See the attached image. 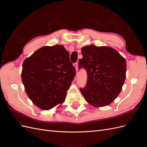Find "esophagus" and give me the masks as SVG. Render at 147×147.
<instances>
[{"label":"esophagus","mask_w":147,"mask_h":147,"mask_svg":"<svg viewBox=\"0 0 147 147\" xmlns=\"http://www.w3.org/2000/svg\"><path fill=\"white\" fill-rule=\"evenodd\" d=\"M74 66L75 68H76V71H77V70H78V63H77V62L75 63L74 64Z\"/></svg>","instance_id":"obj_1"}]
</instances>
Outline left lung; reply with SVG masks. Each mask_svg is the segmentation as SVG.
I'll return each instance as SVG.
<instances>
[{
  "mask_svg": "<svg viewBox=\"0 0 147 147\" xmlns=\"http://www.w3.org/2000/svg\"><path fill=\"white\" fill-rule=\"evenodd\" d=\"M79 68L84 67L87 82L80 90L85 100L94 107L109 105L116 98L126 79V62L115 49L91 45L84 47Z\"/></svg>",
  "mask_w": 147,
  "mask_h": 147,
  "instance_id": "8db88e82",
  "label": "left lung"
}]
</instances>
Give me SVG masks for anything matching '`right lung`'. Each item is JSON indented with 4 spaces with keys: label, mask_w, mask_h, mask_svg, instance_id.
<instances>
[{
    "label": "right lung",
    "mask_w": 147,
    "mask_h": 147,
    "mask_svg": "<svg viewBox=\"0 0 147 147\" xmlns=\"http://www.w3.org/2000/svg\"><path fill=\"white\" fill-rule=\"evenodd\" d=\"M69 55L63 45L45 46L23 61L21 79L26 92L41 109L64 102L76 76Z\"/></svg>",
    "instance_id": "1"
}]
</instances>
